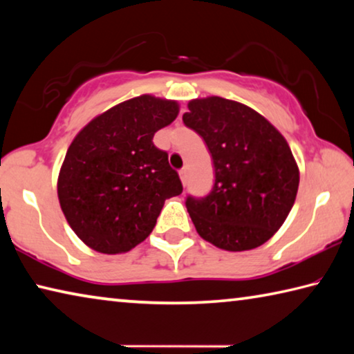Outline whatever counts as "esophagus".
Returning a JSON list of instances; mask_svg holds the SVG:
<instances>
[{"instance_id": "34e87169", "label": "esophagus", "mask_w": 354, "mask_h": 354, "mask_svg": "<svg viewBox=\"0 0 354 354\" xmlns=\"http://www.w3.org/2000/svg\"><path fill=\"white\" fill-rule=\"evenodd\" d=\"M187 175H189V171H187V169H183L181 171H179V178H181V181H183V184H185V183H187Z\"/></svg>"}]
</instances>
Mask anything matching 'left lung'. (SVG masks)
Returning <instances> with one entry per match:
<instances>
[{
    "instance_id": "left-lung-1",
    "label": "left lung",
    "mask_w": 354,
    "mask_h": 354,
    "mask_svg": "<svg viewBox=\"0 0 354 354\" xmlns=\"http://www.w3.org/2000/svg\"><path fill=\"white\" fill-rule=\"evenodd\" d=\"M185 127L212 156L215 183L205 198L187 196L196 232L226 251L261 247L295 203L299 170L284 136L251 107L221 97L189 101Z\"/></svg>"
}]
</instances>
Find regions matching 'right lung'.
<instances>
[{
	"label": "right lung",
	"mask_w": 354,
	"mask_h": 354,
	"mask_svg": "<svg viewBox=\"0 0 354 354\" xmlns=\"http://www.w3.org/2000/svg\"><path fill=\"white\" fill-rule=\"evenodd\" d=\"M175 100L123 101L91 120L70 143L57 198L71 230L98 253L120 254L151 234L167 198L183 192L153 137L178 117Z\"/></svg>",
	"instance_id": "obj_1"
}]
</instances>
